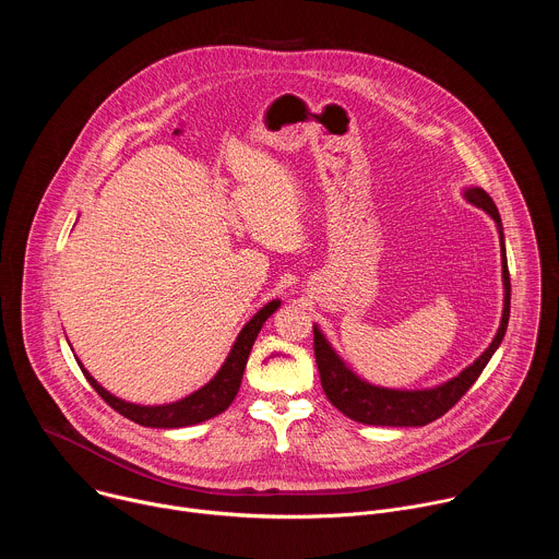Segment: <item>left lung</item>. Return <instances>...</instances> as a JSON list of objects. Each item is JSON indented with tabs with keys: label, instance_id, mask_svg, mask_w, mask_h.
<instances>
[{
	"label": "left lung",
	"instance_id": "obj_1",
	"mask_svg": "<svg viewBox=\"0 0 559 559\" xmlns=\"http://www.w3.org/2000/svg\"><path fill=\"white\" fill-rule=\"evenodd\" d=\"M464 197L475 207H483L498 223V231H500L504 309H502V321L496 338L491 341V345L480 358H477L473 365H468L462 373L451 378L449 382L438 384L433 389L403 391V389L376 386L360 380L332 349V345L321 334V330L313 328V354H316L318 373H321L323 391L330 397V403L338 412H343L347 418L362 425H380V427H425L438 420L440 416H444L460 401V397L471 389V384L480 378L483 369L500 347L509 325V313H511V278H509V265L504 254L502 221L493 199L483 188H468Z\"/></svg>",
	"mask_w": 559,
	"mask_h": 559
}]
</instances>
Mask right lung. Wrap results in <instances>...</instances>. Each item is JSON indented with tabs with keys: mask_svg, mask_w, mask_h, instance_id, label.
Wrapping results in <instances>:
<instances>
[{
	"mask_svg": "<svg viewBox=\"0 0 559 559\" xmlns=\"http://www.w3.org/2000/svg\"><path fill=\"white\" fill-rule=\"evenodd\" d=\"M281 307V300H272L267 302L263 309H259L252 321L241 330L238 334L236 343L231 345L229 356L225 358L223 367L218 369V373L199 391H194L192 395L183 397L179 403L173 405H158V407H141V405H132L121 401V397L108 393L86 369L84 365L79 362L82 367L86 380L93 384V389L104 397V401L119 412L121 416H126L128 420L143 425V427H152V429H177V427H190V425H199L205 423L214 416H218L221 412H225L231 401L238 393V386H241V378L252 352V345L263 328V323L267 318Z\"/></svg>",
	"mask_w": 559,
	"mask_h": 559,
	"instance_id": "1",
	"label": "right lung"
}]
</instances>
